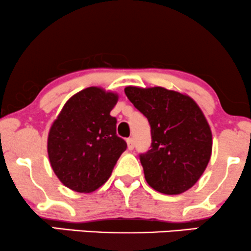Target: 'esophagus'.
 <instances>
[{
  "instance_id": "esophagus-1",
  "label": "esophagus",
  "mask_w": 251,
  "mask_h": 251,
  "mask_svg": "<svg viewBox=\"0 0 251 251\" xmlns=\"http://www.w3.org/2000/svg\"><path fill=\"white\" fill-rule=\"evenodd\" d=\"M126 142H127V147H128L129 151H132V149L134 148V139L128 138L127 140H126Z\"/></svg>"
}]
</instances>
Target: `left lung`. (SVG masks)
<instances>
[{
	"label": "left lung",
	"mask_w": 251,
	"mask_h": 251,
	"mask_svg": "<svg viewBox=\"0 0 251 251\" xmlns=\"http://www.w3.org/2000/svg\"><path fill=\"white\" fill-rule=\"evenodd\" d=\"M125 94L151 125V149L140 154L147 183L164 195L192 188L212 154V132L201 107L162 87H126Z\"/></svg>",
	"instance_id": "1"
}]
</instances>
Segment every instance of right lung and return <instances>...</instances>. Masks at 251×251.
Wrapping results in <instances>:
<instances>
[{"mask_svg": "<svg viewBox=\"0 0 251 251\" xmlns=\"http://www.w3.org/2000/svg\"><path fill=\"white\" fill-rule=\"evenodd\" d=\"M118 95L89 87L72 96L50 126L47 153L63 185L76 192H93L109 179L126 151L110 115Z\"/></svg>", "mask_w": 251, "mask_h": 251, "instance_id": "1", "label": "right lung"}]
</instances>
